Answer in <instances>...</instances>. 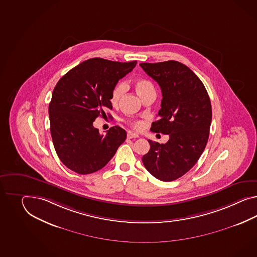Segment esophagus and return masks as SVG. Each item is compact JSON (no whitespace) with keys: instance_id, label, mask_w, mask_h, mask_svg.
I'll list each match as a JSON object with an SVG mask.
<instances>
[{"instance_id":"esophagus-1","label":"esophagus","mask_w":257,"mask_h":257,"mask_svg":"<svg viewBox=\"0 0 257 257\" xmlns=\"http://www.w3.org/2000/svg\"><path fill=\"white\" fill-rule=\"evenodd\" d=\"M127 138H129V139H132V138H139V136H138V135H137V134H133V133H128V135H127Z\"/></svg>"}]
</instances>
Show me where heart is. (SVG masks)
I'll use <instances>...</instances> for the list:
<instances>
[{
  "label": "heart",
  "mask_w": 257,
  "mask_h": 257,
  "mask_svg": "<svg viewBox=\"0 0 257 257\" xmlns=\"http://www.w3.org/2000/svg\"><path fill=\"white\" fill-rule=\"evenodd\" d=\"M126 83L124 82H119L113 88L111 96H110V102L113 106H116L119 103L120 99L122 98L123 94L126 91ZM135 88L141 98H143L145 95L150 93H155V89L153 84L150 81L145 79H138L135 82ZM128 123L135 129L139 130L143 127V122L140 120H128Z\"/></svg>",
  "instance_id": "b5f03b06"
}]
</instances>
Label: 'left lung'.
I'll use <instances>...</instances> for the list:
<instances>
[{
	"mask_svg": "<svg viewBox=\"0 0 257 257\" xmlns=\"http://www.w3.org/2000/svg\"><path fill=\"white\" fill-rule=\"evenodd\" d=\"M140 67L163 94L160 119L151 130L169 135L165 144L149 140L151 149L142 162L157 179L174 181L194 166L206 147L212 121L210 97L198 76L182 63H141Z\"/></svg>",
	"mask_w": 257,
	"mask_h": 257,
	"instance_id": "1",
	"label": "left lung"
}]
</instances>
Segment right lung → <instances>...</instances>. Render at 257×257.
<instances>
[{"label":"right lung","instance_id":"add662e5","mask_svg":"<svg viewBox=\"0 0 257 257\" xmlns=\"http://www.w3.org/2000/svg\"><path fill=\"white\" fill-rule=\"evenodd\" d=\"M136 65L137 61L94 57L70 69L57 82L49 104L51 136L57 156L69 169L80 175L102 169L124 142L122 128L114 126L103 136L93 122L112 108L113 88Z\"/></svg>","mask_w":257,"mask_h":257}]
</instances>
